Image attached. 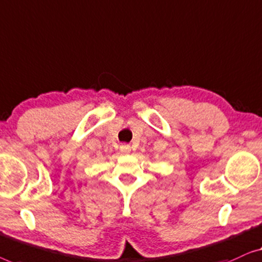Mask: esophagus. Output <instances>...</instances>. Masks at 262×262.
<instances>
[{
    "instance_id": "obj_1",
    "label": "esophagus",
    "mask_w": 262,
    "mask_h": 262,
    "mask_svg": "<svg viewBox=\"0 0 262 262\" xmlns=\"http://www.w3.org/2000/svg\"><path fill=\"white\" fill-rule=\"evenodd\" d=\"M120 149H121V152H122L123 154H129L130 153V146L129 145H126V143L121 146Z\"/></svg>"
}]
</instances>
